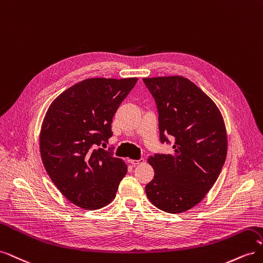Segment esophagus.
<instances>
[{"mask_svg": "<svg viewBox=\"0 0 263 263\" xmlns=\"http://www.w3.org/2000/svg\"><path fill=\"white\" fill-rule=\"evenodd\" d=\"M145 160H144V158H140V159H138V160H129V162L133 164V165H136V164H140V163H142L144 162Z\"/></svg>", "mask_w": 263, "mask_h": 263, "instance_id": "1", "label": "esophagus"}]
</instances>
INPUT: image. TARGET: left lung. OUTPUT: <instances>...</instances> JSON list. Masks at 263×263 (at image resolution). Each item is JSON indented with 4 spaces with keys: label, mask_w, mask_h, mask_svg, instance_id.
Here are the masks:
<instances>
[{
    "label": "left lung",
    "mask_w": 263,
    "mask_h": 263,
    "mask_svg": "<svg viewBox=\"0 0 263 263\" xmlns=\"http://www.w3.org/2000/svg\"><path fill=\"white\" fill-rule=\"evenodd\" d=\"M159 113L160 141L172 154L148 158L155 177L146 185L149 201L166 213H183L200 203L216 182L227 156V134L216 104L180 76L144 78Z\"/></svg>",
    "instance_id": "obj_1"
}]
</instances>
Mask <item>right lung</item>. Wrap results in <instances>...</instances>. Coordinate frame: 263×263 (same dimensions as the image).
Instances as JSON below:
<instances>
[{
  "mask_svg": "<svg viewBox=\"0 0 263 263\" xmlns=\"http://www.w3.org/2000/svg\"><path fill=\"white\" fill-rule=\"evenodd\" d=\"M137 80L86 79L47 110L39 137L42 160L54 185L79 208H104L127 173L122 159L99 146L112 137L114 114Z\"/></svg>",
  "mask_w": 263,
  "mask_h": 263,
  "instance_id": "add662e5",
  "label": "right lung"
}]
</instances>
